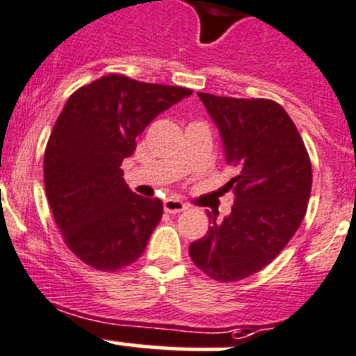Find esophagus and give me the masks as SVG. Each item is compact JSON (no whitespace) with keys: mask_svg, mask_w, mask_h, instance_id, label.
Here are the masks:
<instances>
[{"mask_svg":"<svg viewBox=\"0 0 356 356\" xmlns=\"http://www.w3.org/2000/svg\"><path fill=\"white\" fill-rule=\"evenodd\" d=\"M164 210L168 211V213H180V211L187 210V204L180 200H165Z\"/></svg>","mask_w":356,"mask_h":356,"instance_id":"obj_1","label":"esophagus"}]
</instances>
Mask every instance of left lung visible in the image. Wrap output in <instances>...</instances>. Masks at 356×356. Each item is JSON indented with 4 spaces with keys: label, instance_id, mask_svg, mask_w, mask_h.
Segmentation results:
<instances>
[{
    "label": "left lung",
    "instance_id": "8db88e82",
    "mask_svg": "<svg viewBox=\"0 0 356 356\" xmlns=\"http://www.w3.org/2000/svg\"><path fill=\"white\" fill-rule=\"evenodd\" d=\"M197 97L238 172L226 184L234 192L231 213L222 222L213 217L188 254L213 280L234 282L270 265L296 233L311 197V161L293 120L273 100Z\"/></svg>",
    "mask_w": 356,
    "mask_h": 356
}]
</instances>
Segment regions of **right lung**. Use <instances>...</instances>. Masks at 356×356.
<instances>
[{
	"label": "right lung",
	"instance_id": "right-lung-1",
	"mask_svg": "<svg viewBox=\"0 0 356 356\" xmlns=\"http://www.w3.org/2000/svg\"><path fill=\"white\" fill-rule=\"evenodd\" d=\"M191 95L109 74L67 100L45 148V194L65 243L86 265L116 272L145 252L162 201L134 194L120 165L159 114Z\"/></svg>",
	"mask_w": 356,
	"mask_h": 356
}]
</instances>
